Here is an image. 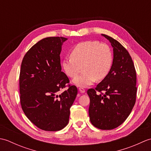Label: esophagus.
<instances>
[{
  "instance_id": "obj_1",
  "label": "esophagus",
  "mask_w": 151,
  "mask_h": 151,
  "mask_svg": "<svg viewBox=\"0 0 151 151\" xmlns=\"http://www.w3.org/2000/svg\"><path fill=\"white\" fill-rule=\"evenodd\" d=\"M79 91H81V93H84L85 92V89L83 88H79Z\"/></svg>"
}]
</instances>
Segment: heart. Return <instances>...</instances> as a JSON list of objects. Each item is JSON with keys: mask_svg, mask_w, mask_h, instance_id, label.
Listing matches in <instances>:
<instances>
[{"mask_svg": "<svg viewBox=\"0 0 151 151\" xmlns=\"http://www.w3.org/2000/svg\"><path fill=\"white\" fill-rule=\"evenodd\" d=\"M70 56L62 61V69L68 77L73 78L83 66L84 73L73 80L74 84L80 88L88 87L97 79H104L113 62L110 47L97 41H85L76 44L70 50Z\"/></svg>", "mask_w": 151, "mask_h": 151, "instance_id": "obj_1", "label": "heart"}]
</instances>
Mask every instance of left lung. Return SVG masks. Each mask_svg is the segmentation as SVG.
<instances>
[{
	"mask_svg": "<svg viewBox=\"0 0 151 151\" xmlns=\"http://www.w3.org/2000/svg\"><path fill=\"white\" fill-rule=\"evenodd\" d=\"M102 36L113 47V63L108 75L95 89L87 91L90 99L89 115L94 127L111 130L127 119L135 104L136 72L127 50L111 37Z\"/></svg>",
	"mask_w": 151,
	"mask_h": 151,
	"instance_id": "left-lung-1",
	"label": "left lung"
}]
</instances>
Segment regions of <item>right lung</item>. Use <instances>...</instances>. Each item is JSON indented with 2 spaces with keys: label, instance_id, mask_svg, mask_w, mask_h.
Here are the masks:
<instances>
[{
  "label": "right lung",
  "instance_id": "add662e5",
  "mask_svg": "<svg viewBox=\"0 0 151 151\" xmlns=\"http://www.w3.org/2000/svg\"><path fill=\"white\" fill-rule=\"evenodd\" d=\"M67 39L49 37L38 41L22 59L19 75L21 108L32 123L45 131L60 130L69 123L77 88L62 71L60 54ZM68 87L59 94L62 88Z\"/></svg>",
  "mask_w": 151,
  "mask_h": 151
}]
</instances>
